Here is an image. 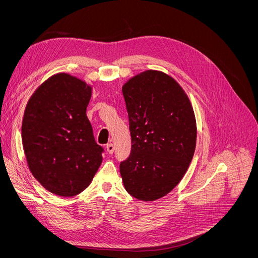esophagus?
<instances>
[{"label": "esophagus", "mask_w": 258, "mask_h": 258, "mask_svg": "<svg viewBox=\"0 0 258 258\" xmlns=\"http://www.w3.org/2000/svg\"><path fill=\"white\" fill-rule=\"evenodd\" d=\"M114 150H115V146L113 143H110L106 145V151L108 154H113L114 153Z\"/></svg>", "instance_id": "1"}]
</instances>
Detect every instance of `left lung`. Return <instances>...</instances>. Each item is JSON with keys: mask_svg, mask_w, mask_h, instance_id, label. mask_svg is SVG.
Listing matches in <instances>:
<instances>
[{"mask_svg": "<svg viewBox=\"0 0 258 258\" xmlns=\"http://www.w3.org/2000/svg\"><path fill=\"white\" fill-rule=\"evenodd\" d=\"M131 154L120 163L124 188L139 200L166 196L194 157L197 124L188 96L161 71L146 70L123 84Z\"/></svg>", "mask_w": 258, "mask_h": 258, "instance_id": "obj_1", "label": "left lung"}]
</instances>
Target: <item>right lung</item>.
I'll return each instance as SVG.
<instances>
[{"label": "right lung", "mask_w": 258, "mask_h": 258, "mask_svg": "<svg viewBox=\"0 0 258 258\" xmlns=\"http://www.w3.org/2000/svg\"><path fill=\"white\" fill-rule=\"evenodd\" d=\"M92 87L68 73H57L30 97L21 138L28 167L48 191L72 197L90 185L103 148L92 134L86 111Z\"/></svg>", "instance_id": "obj_1"}]
</instances>
